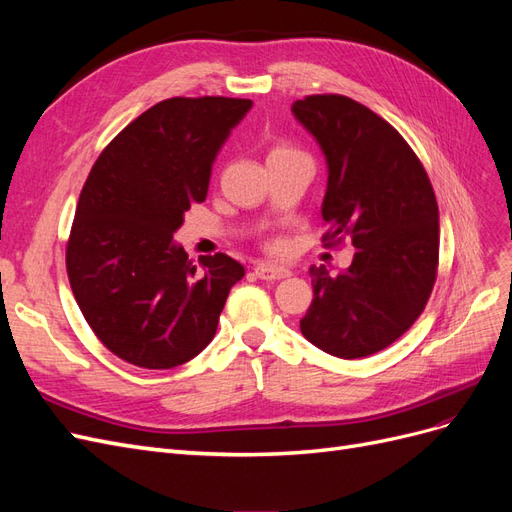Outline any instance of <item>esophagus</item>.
Returning <instances> with one entry per match:
<instances>
[{"mask_svg": "<svg viewBox=\"0 0 512 512\" xmlns=\"http://www.w3.org/2000/svg\"><path fill=\"white\" fill-rule=\"evenodd\" d=\"M254 273L260 277V280H267V282H275V280H284V277H290V269L277 267V265H256Z\"/></svg>", "mask_w": 512, "mask_h": 512, "instance_id": "esophagus-1", "label": "esophagus"}]
</instances>
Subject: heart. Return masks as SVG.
<instances>
[{
  "instance_id": "1",
  "label": "heart",
  "mask_w": 512,
  "mask_h": 512,
  "mask_svg": "<svg viewBox=\"0 0 512 512\" xmlns=\"http://www.w3.org/2000/svg\"><path fill=\"white\" fill-rule=\"evenodd\" d=\"M288 153H299L297 149L294 147H290V145H286V143H277V145H273L271 147V151H269V158H277V156H288ZM267 247H269V252H273V254H280V252H284V241L282 239H273V241H269L267 243Z\"/></svg>"
}]
</instances>
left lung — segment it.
I'll use <instances>...</instances> for the list:
<instances>
[{
    "instance_id": "left-lung-1",
    "label": "left lung",
    "mask_w": 512,
    "mask_h": 512,
    "mask_svg": "<svg viewBox=\"0 0 512 512\" xmlns=\"http://www.w3.org/2000/svg\"><path fill=\"white\" fill-rule=\"evenodd\" d=\"M292 113L329 166L322 241L354 245L352 265L312 267L314 299L301 318L307 342L339 359L389 348L423 314L438 277L440 224L431 181L389 121L339 94L305 96Z\"/></svg>"
}]
</instances>
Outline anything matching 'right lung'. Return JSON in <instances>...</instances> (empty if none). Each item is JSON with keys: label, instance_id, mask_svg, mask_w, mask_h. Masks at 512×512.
<instances>
[{"label": "right lung", "instance_id": "obj_1", "mask_svg": "<svg viewBox=\"0 0 512 512\" xmlns=\"http://www.w3.org/2000/svg\"><path fill=\"white\" fill-rule=\"evenodd\" d=\"M252 108L243 98H168L104 147L83 185L66 245L76 303L121 361L173 369L205 350L230 288L245 275L226 254L198 265L173 241L203 203L215 156Z\"/></svg>", "mask_w": 512, "mask_h": 512}]
</instances>
